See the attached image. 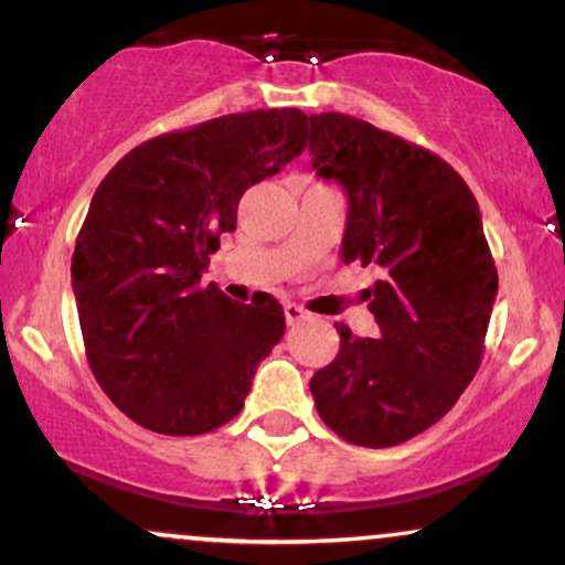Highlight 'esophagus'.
Here are the masks:
<instances>
[{"label": "esophagus", "instance_id": "34e87169", "mask_svg": "<svg viewBox=\"0 0 565 565\" xmlns=\"http://www.w3.org/2000/svg\"><path fill=\"white\" fill-rule=\"evenodd\" d=\"M284 316H287V323L291 327V323H300L308 313H305L302 305H297V302H287V305H284Z\"/></svg>", "mask_w": 565, "mask_h": 565}]
</instances>
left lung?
Returning <instances> with one entry per match:
<instances>
[{
  "label": "left lung",
  "instance_id": "1",
  "mask_svg": "<svg viewBox=\"0 0 565 565\" xmlns=\"http://www.w3.org/2000/svg\"><path fill=\"white\" fill-rule=\"evenodd\" d=\"M310 157L348 191L342 263L380 268L366 289L380 337L334 323L340 353L310 393L342 440L398 446L436 425L481 366L499 284L481 210L451 164L355 116H310Z\"/></svg>",
  "mask_w": 565,
  "mask_h": 565
}]
</instances>
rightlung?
Instances as JSON below:
<instances>
[{"label":"right lung","instance_id":"obj_1","mask_svg":"<svg viewBox=\"0 0 565 565\" xmlns=\"http://www.w3.org/2000/svg\"><path fill=\"white\" fill-rule=\"evenodd\" d=\"M300 108L228 114L140 142L97 185L71 287L97 385L161 436H201L242 412L284 334L270 295L233 302L204 284L249 185L305 151Z\"/></svg>","mask_w":565,"mask_h":565}]
</instances>
